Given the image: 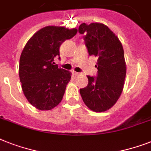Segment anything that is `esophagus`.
<instances>
[{"label":"esophagus","mask_w":151,"mask_h":151,"mask_svg":"<svg viewBox=\"0 0 151 151\" xmlns=\"http://www.w3.org/2000/svg\"><path fill=\"white\" fill-rule=\"evenodd\" d=\"M81 73H77V72H73V75L75 76V77H77V76H79Z\"/></svg>","instance_id":"1"}]
</instances>
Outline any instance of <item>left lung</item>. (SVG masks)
<instances>
[{
  "instance_id": "1",
  "label": "left lung",
  "mask_w": 151,
  "mask_h": 151,
  "mask_svg": "<svg viewBox=\"0 0 151 151\" xmlns=\"http://www.w3.org/2000/svg\"><path fill=\"white\" fill-rule=\"evenodd\" d=\"M78 31L85 35L89 55L98 58L97 78L88 76V84L80 89V94L93 111H107L116 103L123 90L127 65L122 45L116 34L102 23H82Z\"/></svg>"
}]
</instances>
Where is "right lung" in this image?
<instances>
[{
	"label": "right lung",
	"instance_id": "add662e5",
	"mask_svg": "<svg viewBox=\"0 0 151 151\" xmlns=\"http://www.w3.org/2000/svg\"><path fill=\"white\" fill-rule=\"evenodd\" d=\"M77 29L46 26L34 34L23 49L19 61V78L29 102L42 111H48L60 104L71 73L55 64L60 46L73 37Z\"/></svg>",
	"mask_w": 151,
	"mask_h": 151
}]
</instances>
